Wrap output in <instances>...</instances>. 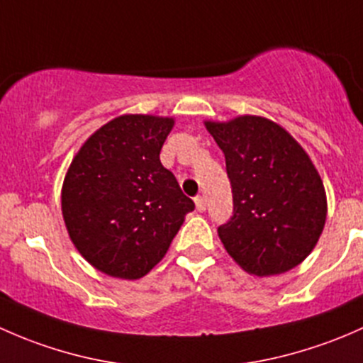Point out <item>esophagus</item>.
Masks as SVG:
<instances>
[{
	"label": "esophagus",
	"mask_w": 363,
	"mask_h": 363,
	"mask_svg": "<svg viewBox=\"0 0 363 363\" xmlns=\"http://www.w3.org/2000/svg\"><path fill=\"white\" fill-rule=\"evenodd\" d=\"M196 208H197V211H206V199H204V197H201V196H197L196 197Z\"/></svg>",
	"instance_id": "obj_1"
}]
</instances>
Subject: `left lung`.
I'll use <instances>...</instances> for the list:
<instances>
[{"mask_svg":"<svg viewBox=\"0 0 363 363\" xmlns=\"http://www.w3.org/2000/svg\"><path fill=\"white\" fill-rule=\"evenodd\" d=\"M225 155L234 211L218 227L246 272L274 276L298 265L321 236L327 196L315 164L281 125L257 115L204 122Z\"/></svg>","mask_w":363,"mask_h":363,"instance_id":"left-lung-1","label":"left lung"}]
</instances>
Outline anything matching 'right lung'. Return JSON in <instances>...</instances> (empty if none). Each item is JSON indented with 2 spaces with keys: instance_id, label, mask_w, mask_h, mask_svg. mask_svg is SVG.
Returning <instances> with one entry per match:
<instances>
[{
  "instance_id": "1",
  "label": "right lung",
  "mask_w": 363,
  "mask_h": 363,
  "mask_svg": "<svg viewBox=\"0 0 363 363\" xmlns=\"http://www.w3.org/2000/svg\"><path fill=\"white\" fill-rule=\"evenodd\" d=\"M171 117L121 115L78 150L61 192L74 248L108 276L143 278L162 260L194 201L160 164Z\"/></svg>"
}]
</instances>
